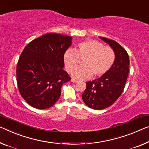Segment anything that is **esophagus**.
Here are the masks:
<instances>
[{"mask_svg": "<svg viewBox=\"0 0 149 149\" xmlns=\"http://www.w3.org/2000/svg\"><path fill=\"white\" fill-rule=\"evenodd\" d=\"M70 81H71L72 82H75V83H76V82H78V81H77V80H75V79H72L71 80H70Z\"/></svg>", "mask_w": 149, "mask_h": 149, "instance_id": "obj_1", "label": "esophagus"}]
</instances>
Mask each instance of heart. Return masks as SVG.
Wrapping results in <instances>:
<instances>
[{"mask_svg":"<svg viewBox=\"0 0 149 149\" xmlns=\"http://www.w3.org/2000/svg\"><path fill=\"white\" fill-rule=\"evenodd\" d=\"M85 58L82 68L74 70L79 58ZM115 54L111 47L104 46L95 40H87L79 42L76 49H69L63 55L65 67L71 77L77 80H85L92 77H98L104 74L113 67Z\"/></svg>","mask_w":149,"mask_h":149,"instance_id":"1","label":"heart"}]
</instances>
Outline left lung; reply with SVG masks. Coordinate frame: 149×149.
Returning <instances> with one entry per match:
<instances>
[{
	"instance_id": "1",
	"label": "left lung",
	"mask_w": 149,
	"mask_h": 149,
	"mask_svg": "<svg viewBox=\"0 0 149 149\" xmlns=\"http://www.w3.org/2000/svg\"><path fill=\"white\" fill-rule=\"evenodd\" d=\"M107 43L115 54L113 67L97 79L86 82L82 94L86 105L95 110H102L113 104L122 94L129 75V57L125 49L116 41L99 36Z\"/></svg>"
}]
</instances>
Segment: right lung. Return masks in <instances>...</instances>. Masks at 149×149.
<instances>
[{
	"label": "right lung",
	"instance_id": "1",
	"mask_svg": "<svg viewBox=\"0 0 149 149\" xmlns=\"http://www.w3.org/2000/svg\"><path fill=\"white\" fill-rule=\"evenodd\" d=\"M72 36L47 33L24 48L17 67L19 92L34 108L45 109L55 104L61 86L70 77L64 70L63 55L72 44Z\"/></svg>",
	"mask_w": 149,
	"mask_h": 149
}]
</instances>
